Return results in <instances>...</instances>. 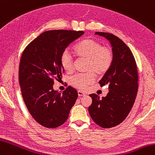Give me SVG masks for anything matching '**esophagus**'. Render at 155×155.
Here are the masks:
<instances>
[{"label": "esophagus", "instance_id": "esophagus-1", "mask_svg": "<svg viewBox=\"0 0 155 155\" xmlns=\"http://www.w3.org/2000/svg\"><path fill=\"white\" fill-rule=\"evenodd\" d=\"M78 95L79 96H84L85 94H84L83 92H82L81 91H78Z\"/></svg>", "mask_w": 155, "mask_h": 155}]
</instances>
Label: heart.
Returning a JSON list of instances; mask_svg holds the SVG:
<instances>
[{
  "label": "heart",
  "instance_id": "b5f03b06",
  "mask_svg": "<svg viewBox=\"0 0 155 155\" xmlns=\"http://www.w3.org/2000/svg\"><path fill=\"white\" fill-rule=\"evenodd\" d=\"M74 52L79 58L88 60L86 70L90 71L89 73L75 74L69 80L72 86L81 90H84L94 82L95 75L92 72L99 76L103 75L110 69L113 63L111 49L102 47L99 41L93 39L86 38L81 41L74 47ZM60 63L64 71L70 72L73 69V57L67 50L61 54Z\"/></svg>",
  "mask_w": 155,
  "mask_h": 155
}]
</instances>
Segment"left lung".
<instances>
[{"mask_svg": "<svg viewBox=\"0 0 155 155\" xmlns=\"http://www.w3.org/2000/svg\"><path fill=\"white\" fill-rule=\"evenodd\" d=\"M95 34L110 41L114 60L99 81L100 86L108 85L109 92L102 99L97 94H90L92 102L88 111L99 126L111 128L121 124L134 106L138 90L137 68L132 52L121 39L106 32L96 31Z\"/></svg>", "mask_w": 155, "mask_h": 155, "instance_id": "8db88e82", "label": "left lung"}]
</instances>
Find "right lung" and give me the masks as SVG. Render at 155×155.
<instances>
[{
    "instance_id": "obj_1",
    "label": "right lung",
    "mask_w": 155,
    "mask_h": 155,
    "mask_svg": "<svg viewBox=\"0 0 155 155\" xmlns=\"http://www.w3.org/2000/svg\"><path fill=\"white\" fill-rule=\"evenodd\" d=\"M84 34L83 31L63 30L44 31L28 44L21 55V94L31 116L42 126H61L76 102L77 90L69 86L61 94L53 89V78H61L64 72L60 63L61 54Z\"/></svg>"
}]
</instances>
